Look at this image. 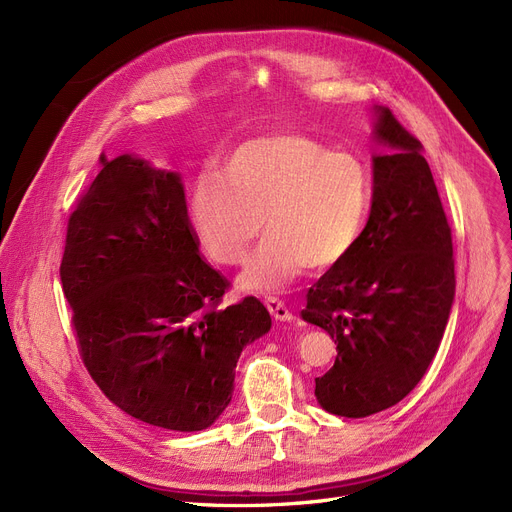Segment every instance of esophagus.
<instances>
[{
  "instance_id": "34e87169",
  "label": "esophagus",
  "mask_w": 512,
  "mask_h": 512,
  "mask_svg": "<svg viewBox=\"0 0 512 512\" xmlns=\"http://www.w3.org/2000/svg\"><path fill=\"white\" fill-rule=\"evenodd\" d=\"M265 307H267V311L272 313V317L278 319V321H294V313L278 297H267Z\"/></svg>"
}]
</instances>
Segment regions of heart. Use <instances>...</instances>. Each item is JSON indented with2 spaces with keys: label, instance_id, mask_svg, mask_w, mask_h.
<instances>
[{
  "label": "heart",
  "instance_id": "obj_1",
  "mask_svg": "<svg viewBox=\"0 0 512 512\" xmlns=\"http://www.w3.org/2000/svg\"><path fill=\"white\" fill-rule=\"evenodd\" d=\"M371 201L363 159L286 132L238 145L222 174L203 172L188 195V215L205 253L222 265L245 261L265 226L238 286L278 292L309 267L324 272L351 257Z\"/></svg>",
  "mask_w": 512,
  "mask_h": 512
}]
</instances>
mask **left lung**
Instances as JSON below:
<instances>
[{
	"label": "left lung",
	"mask_w": 512,
	"mask_h": 512,
	"mask_svg": "<svg viewBox=\"0 0 512 512\" xmlns=\"http://www.w3.org/2000/svg\"><path fill=\"white\" fill-rule=\"evenodd\" d=\"M373 201L357 249L307 292L301 317L336 342L315 378L321 409L367 417L394 407L423 378L454 301L452 236L423 145L375 105Z\"/></svg>",
	"instance_id": "8db88e82"
}]
</instances>
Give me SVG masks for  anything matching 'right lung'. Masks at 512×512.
Instances as JSON below:
<instances>
[{
	"mask_svg": "<svg viewBox=\"0 0 512 512\" xmlns=\"http://www.w3.org/2000/svg\"><path fill=\"white\" fill-rule=\"evenodd\" d=\"M99 161L60 265L80 355L130 417L201 432L230 405L242 348L272 317L255 297L220 307L228 280L201 259L178 172L128 153Z\"/></svg>",
	"mask_w": 512,
	"mask_h": 512,
	"instance_id": "add662e5",
	"label": "right lung"
}]
</instances>
